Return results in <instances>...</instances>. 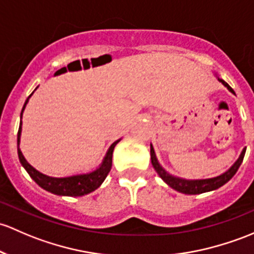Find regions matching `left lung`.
I'll return each instance as SVG.
<instances>
[{
	"instance_id": "8db88e82",
	"label": "left lung",
	"mask_w": 254,
	"mask_h": 254,
	"mask_svg": "<svg viewBox=\"0 0 254 254\" xmlns=\"http://www.w3.org/2000/svg\"><path fill=\"white\" fill-rule=\"evenodd\" d=\"M215 75H217V74H215ZM217 78L219 81H220L221 84L229 90V91L235 95V91L230 86H229L228 82L224 81V80L219 78L218 75ZM245 153H246V148L242 149L241 154H240V157L237 158V161L235 162L225 173H223V174L214 176V178H208V179H185V178H180V176L170 174V173H168L167 170L162 167L161 163L158 162V158H157L153 146H152L151 143V162H152V165H153L154 170L157 172V174L161 176L162 180L164 181L169 188L174 189L175 191L181 192V193H185V194L204 193V192L217 190V189L221 188L223 185H225V184L228 183V181L230 180L235 174H236L237 169H239L242 161H244Z\"/></svg>"
}]
</instances>
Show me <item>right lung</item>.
<instances>
[{"label": "right lung", "instance_id": "1", "mask_svg": "<svg viewBox=\"0 0 254 254\" xmlns=\"http://www.w3.org/2000/svg\"><path fill=\"white\" fill-rule=\"evenodd\" d=\"M35 90H34V91H35ZM33 93H31V95H33ZM31 95L26 98L25 103H24L23 106V109H21L20 124H19V130H18V138H17L18 157H19V161L21 163V165L24 167V169L28 172V174L30 175V178L35 181L40 188H42L44 190L51 192V193L58 194V196L79 197L95 191L96 189H98L101 185H102V183L105 181V179L107 178V175H108V173L111 172L112 156H113L114 147H116V145L120 140H122V138L114 141V142L109 146L108 151H107L106 156L103 157L102 162H101V164L98 165L95 170H91V172H87V173H80V174L62 176V178H55V176H49L46 174H42L41 172L36 170L33 165L29 164L19 148L21 125H23V123H21V118H23V112L24 109H25L26 105H28L29 98L31 97Z\"/></svg>", "mask_w": 254, "mask_h": 254}]
</instances>
